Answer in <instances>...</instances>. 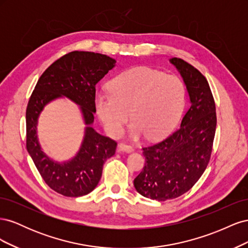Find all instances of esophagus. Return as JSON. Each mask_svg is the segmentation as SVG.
<instances>
[{
	"label": "esophagus",
	"instance_id": "1",
	"mask_svg": "<svg viewBox=\"0 0 248 248\" xmlns=\"http://www.w3.org/2000/svg\"><path fill=\"white\" fill-rule=\"evenodd\" d=\"M118 148H119V151L126 152V153H131V152H133V150H134L131 146L127 145V144H124V142H121V144H119Z\"/></svg>",
	"mask_w": 248,
	"mask_h": 248
}]
</instances>
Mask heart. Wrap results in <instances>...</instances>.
Returning a JSON list of instances; mask_svg holds the SVG:
<instances>
[{"label":"heart","instance_id":"obj_1","mask_svg":"<svg viewBox=\"0 0 248 248\" xmlns=\"http://www.w3.org/2000/svg\"><path fill=\"white\" fill-rule=\"evenodd\" d=\"M108 93L94 97L97 115L109 136L119 138L130 119L129 133L138 140L161 138L177 123L184 107V86L174 74L134 67L109 82Z\"/></svg>","mask_w":248,"mask_h":248}]
</instances>
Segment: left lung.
<instances>
[{
  "label": "left lung",
  "mask_w": 248,
  "mask_h": 248,
  "mask_svg": "<svg viewBox=\"0 0 248 248\" xmlns=\"http://www.w3.org/2000/svg\"><path fill=\"white\" fill-rule=\"evenodd\" d=\"M170 62L183 78L190 107L174 133L142 148L146 163L133 185L142 197L156 201L176 199L198 182L210 160L216 129L215 102L206 78L182 59Z\"/></svg>",
  "instance_id": "1"
}]
</instances>
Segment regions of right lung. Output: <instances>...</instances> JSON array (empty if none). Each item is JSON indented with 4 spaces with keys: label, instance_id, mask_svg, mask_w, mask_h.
<instances>
[{
    "label": "right lung",
    "instance_id": "1",
    "mask_svg": "<svg viewBox=\"0 0 248 248\" xmlns=\"http://www.w3.org/2000/svg\"><path fill=\"white\" fill-rule=\"evenodd\" d=\"M116 66V60L91 51H71L42 73L26 111L27 150L41 177L52 190L65 197H82L94 190L103 164L115 154L117 142L93 128L95 86ZM66 96L80 107L85 133L79 152L63 163L43 152L36 134L38 119L51 101Z\"/></svg>",
    "mask_w": 248,
    "mask_h": 248
}]
</instances>
